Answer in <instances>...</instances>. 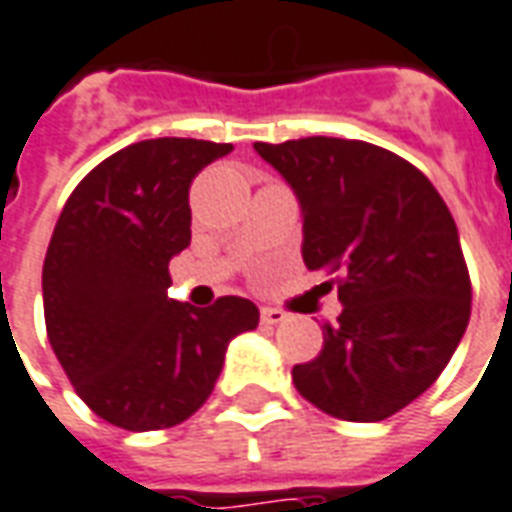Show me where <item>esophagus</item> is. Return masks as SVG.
<instances>
[{
	"label": "esophagus",
	"instance_id": "esophagus-1",
	"mask_svg": "<svg viewBox=\"0 0 512 512\" xmlns=\"http://www.w3.org/2000/svg\"><path fill=\"white\" fill-rule=\"evenodd\" d=\"M260 318H263V324H268V327H277V324H282L288 316H285L282 310H277V307H263V310H260Z\"/></svg>",
	"mask_w": 512,
	"mask_h": 512
}]
</instances>
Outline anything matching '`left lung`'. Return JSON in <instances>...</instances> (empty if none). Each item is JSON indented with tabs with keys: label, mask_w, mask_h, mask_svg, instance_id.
Here are the masks:
<instances>
[{
	"label": "left lung",
	"mask_w": 512,
	"mask_h": 512,
	"mask_svg": "<svg viewBox=\"0 0 512 512\" xmlns=\"http://www.w3.org/2000/svg\"><path fill=\"white\" fill-rule=\"evenodd\" d=\"M255 149L302 205L305 266L335 274L343 305L316 360L293 366L296 391L343 421L399 413L441 377L471 316L449 207L413 163L366 141Z\"/></svg>",
	"instance_id": "obj_1"
}]
</instances>
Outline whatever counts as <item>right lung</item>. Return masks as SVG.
<instances>
[{"instance_id":"right-lung-1","label":"right lung","mask_w":512,"mask_h":512,"mask_svg":"<svg viewBox=\"0 0 512 512\" xmlns=\"http://www.w3.org/2000/svg\"><path fill=\"white\" fill-rule=\"evenodd\" d=\"M232 144L155 138L102 160L74 188L44 260L46 335L96 416L166 430L213 393L227 343L255 330L249 299H169V263L191 244L188 191Z\"/></svg>"}]
</instances>
